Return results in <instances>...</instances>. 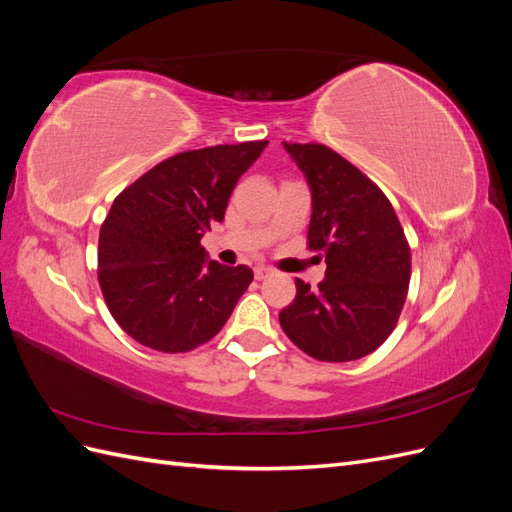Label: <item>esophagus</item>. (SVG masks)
I'll list each match as a JSON object with an SVG mask.
<instances>
[{"label": "esophagus", "mask_w": 512, "mask_h": 512, "mask_svg": "<svg viewBox=\"0 0 512 512\" xmlns=\"http://www.w3.org/2000/svg\"><path fill=\"white\" fill-rule=\"evenodd\" d=\"M273 271L269 267H254V277L256 280H267Z\"/></svg>", "instance_id": "1"}]
</instances>
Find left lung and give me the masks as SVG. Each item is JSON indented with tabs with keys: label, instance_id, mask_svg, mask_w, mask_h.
<instances>
[{
	"label": "left lung",
	"instance_id": "left-lung-1",
	"mask_svg": "<svg viewBox=\"0 0 512 512\" xmlns=\"http://www.w3.org/2000/svg\"><path fill=\"white\" fill-rule=\"evenodd\" d=\"M312 190L307 247L327 262L318 288L297 280L280 312L294 346L318 361H356L380 348L410 284V245L378 185L320 143H284Z\"/></svg>",
	"mask_w": 512,
	"mask_h": 512
}]
</instances>
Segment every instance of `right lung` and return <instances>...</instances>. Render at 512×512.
<instances>
[{
	"mask_svg": "<svg viewBox=\"0 0 512 512\" xmlns=\"http://www.w3.org/2000/svg\"><path fill=\"white\" fill-rule=\"evenodd\" d=\"M269 141L183 151L128 185L98 241V282L119 327L177 354L203 346L252 284L250 267L207 260L200 239L224 220L239 177Z\"/></svg>",
	"mask_w": 512,
	"mask_h": 512,
	"instance_id": "obj_1",
	"label": "right lung"
}]
</instances>
